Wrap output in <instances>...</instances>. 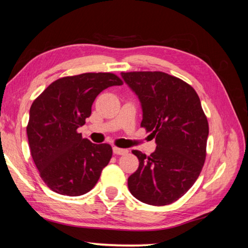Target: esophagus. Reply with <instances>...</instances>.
<instances>
[{"mask_svg":"<svg viewBox=\"0 0 248 248\" xmlns=\"http://www.w3.org/2000/svg\"><path fill=\"white\" fill-rule=\"evenodd\" d=\"M112 151H113V153H115V155H127V153H128L127 149H121V148H117V147H113Z\"/></svg>","mask_w":248,"mask_h":248,"instance_id":"1","label":"esophagus"}]
</instances>
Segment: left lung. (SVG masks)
Masks as SVG:
<instances>
[{
    "label": "left lung",
    "instance_id": "left-lung-1",
    "mask_svg": "<svg viewBox=\"0 0 248 248\" xmlns=\"http://www.w3.org/2000/svg\"><path fill=\"white\" fill-rule=\"evenodd\" d=\"M142 107L141 127L155 138L150 155L138 150L139 168L128 179L139 201L162 206L175 202L198 180L206 156L209 123L193 87L162 72L121 73Z\"/></svg>",
    "mask_w": 248,
    "mask_h": 248
}]
</instances>
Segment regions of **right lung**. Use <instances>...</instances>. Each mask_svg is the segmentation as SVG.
<instances>
[{"instance_id":"1","label":"right lung","mask_w":248,"mask_h":248,"mask_svg":"<svg viewBox=\"0 0 248 248\" xmlns=\"http://www.w3.org/2000/svg\"><path fill=\"white\" fill-rule=\"evenodd\" d=\"M123 85L111 73H85L52 82L30 109L27 138L35 166L50 190L78 196L96 186L112 156L108 143L95 144L77 129L92 115L104 89Z\"/></svg>"}]
</instances>
